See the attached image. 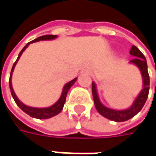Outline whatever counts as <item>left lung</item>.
Returning <instances> with one entry per match:
<instances>
[{
    "label": "left lung",
    "mask_w": 156,
    "mask_h": 156,
    "mask_svg": "<svg viewBox=\"0 0 156 156\" xmlns=\"http://www.w3.org/2000/svg\"><path fill=\"white\" fill-rule=\"evenodd\" d=\"M129 54L131 55L135 56V58L132 59L130 62L139 67V69L141 72V75H142V78H143V88H142L141 92L138 95V97L136 98L134 104L132 105L131 108H129L126 110L120 111L110 109V108H108L104 107L99 101L94 83H92V93H93L94 102L95 108L97 109V111L102 116L106 117L111 121H115V122H125V121H128L129 119H131L132 117L135 116V115L138 114L141 111V108H143V106L147 101V96H148L149 75H148V72H147L146 58L143 55V54L137 48V47H135V46H132V48H130Z\"/></svg>",
    "instance_id": "8db88e82"
}]
</instances>
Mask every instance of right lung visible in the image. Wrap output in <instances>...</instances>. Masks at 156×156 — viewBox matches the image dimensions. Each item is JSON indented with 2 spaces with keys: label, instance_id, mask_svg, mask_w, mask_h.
<instances>
[{
  "label": "right lung",
  "instance_id": "right-lung-1",
  "mask_svg": "<svg viewBox=\"0 0 156 156\" xmlns=\"http://www.w3.org/2000/svg\"><path fill=\"white\" fill-rule=\"evenodd\" d=\"M55 37H56V35L46 34V35H42V36H41V37H38V38H36V39L31 41L30 42H28L27 45L22 48V50L20 52V54H19V55H18V58H17V60L15 61V62L14 63V65H13V67H12L11 73H10V77H9V87H10L11 94H12L13 98L15 100V103L18 105V107H19L23 112H25L26 114H27L28 115H30L31 117L37 118V119H48V118H50V117H53L55 116V115H58L61 111L62 110L63 106H64L65 101H66V96H67L68 91L69 90V88L71 87V86L75 82L76 78L74 79V80H72L71 81H69V83H67V84L64 86L62 95H61L60 99L58 100V101H57L55 104H54L53 106H51V107H49V108H31V107H27L26 105H24L22 102H21V101L18 100L17 97H16L15 92H14V90H13V87H12V83H11L12 73H13V70L15 69V64L17 62V61L19 60V58H20V56L21 55L22 52L27 48V46L29 45L30 43H33V42L38 41H41V40H51L54 39V38H55Z\"/></svg>",
  "mask_w": 156,
  "mask_h": 156
}]
</instances>
